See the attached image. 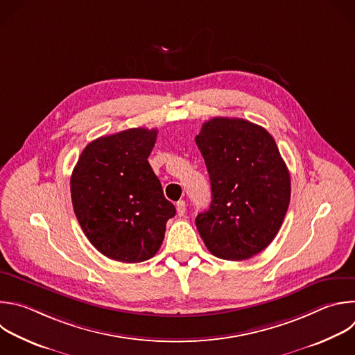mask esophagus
<instances>
[{"label": "esophagus", "instance_id": "1", "mask_svg": "<svg viewBox=\"0 0 355 355\" xmlns=\"http://www.w3.org/2000/svg\"><path fill=\"white\" fill-rule=\"evenodd\" d=\"M175 207H177V213H178V216H184V214H185V211H187V205H185V202H184V200L177 202Z\"/></svg>", "mask_w": 355, "mask_h": 355}]
</instances>
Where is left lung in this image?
Here are the masks:
<instances>
[{"label":"left lung","mask_w":355,"mask_h":355,"mask_svg":"<svg viewBox=\"0 0 355 355\" xmlns=\"http://www.w3.org/2000/svg\"><path fill=\"white\" fill-rule=\"evenodd\" d=\"M195 142L211 185L210 207L195 218L217 258L244 261L277 235L288 209L291 181L273 137L241 118L214 116Z\"/></svg>","instance_id":"8db88e82"}]
</instances>
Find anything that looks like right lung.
<instances>
[{"instance_id":"right-lung-1","label":"right lung","mask_w":355,"mask_h":355,"mask_svg":"<svg viewBox=\"0 0 355 355\" xmlns=\"http://www.w3.org/2000/svg\"><path fill=\"white\" fill-rule=\"evenodd\" d=\"M157 130L131 128L90 142L71 175L75 216L104 257L137 263L159 251L174 205L148 157Z\"/></svg>"}]
</instances>
